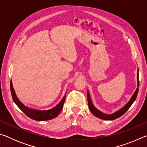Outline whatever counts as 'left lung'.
Listing matches in <instances>:
<instances>
[{
    "mask_svg": "<svg viewBox=\"0 0 147 147\" xmlns=\"http://www.w3.org/2000/svg\"><path fill=\"white\" fill-rule=\"evenodd\" d=\"M138 74H137V78H138V88L136 89V90L134 92V93L133 94L132 96H131L130 100L128 101V102L126 104L125 106H123V108H121L120 109H119L118 111H115V113H113L112 114H106L104 113L102 111H99L98 109H96L94 106L93 104V102H92L91 99L90 97V94H89V91L88 90V106H89V108L90 109L91 112L93 114V115L96 117L100 118L102 119H104V120H108V121H110V120H114V119H116L119 117H120L121 116H122L123 114L126 112L128 109L130 108V107L131 106V104L134 103V102L135 101L136 99L137 96H138V91H139V69H138Z\"/></svg>",
    "mask_w": 147,
    "mask_h": 147,
    "instance_id": "left-lung-1",
    "label": "left lung"
}]
</instances>
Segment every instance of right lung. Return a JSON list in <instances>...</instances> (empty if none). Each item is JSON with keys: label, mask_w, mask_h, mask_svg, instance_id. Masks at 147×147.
<instances>
[{"label": "right lung", "mask_w": 147, "mask_h": 147, "mask_svg": "<svg viewBox=\"0 0 147 147\" xmlns=\"http://www.w3.org/2000/svg\"><path fill=\"white\" fill-rule=\"evenodd\" d=\"M10 90L12 98H13L14 102L19 107V109L25 115L28 116L29 118L35 121H48L56 117L59 115V113H60L62 108H63L65 99L66 96L65 94L63 96V98L61 99V100L55 107H54L52 109H48V110H39V109L28 108V107L26 106L19 100V99L17 98L16 92H15L13 88V84H12L11 80L10 81Z\"/></svg>", "instance_id": "right-lung-1"}]
</instances>
